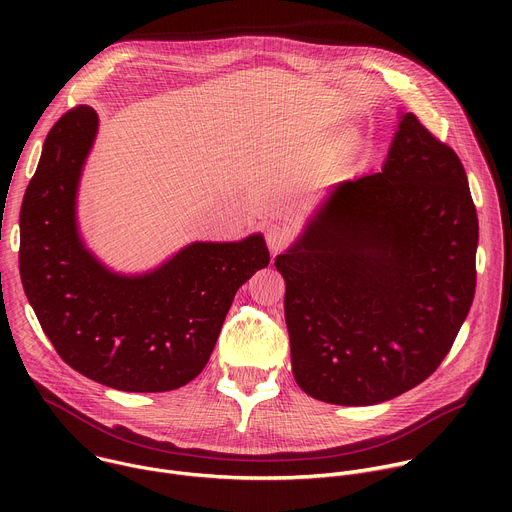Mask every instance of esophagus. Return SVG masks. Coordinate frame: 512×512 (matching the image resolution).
Returning a JSON list of instances; mask_svg holds the SVG:
<instances>
[{
  "label": "esophagus",
  "instance_id": "obj_1",
  "mask_svg": "<svg viewBox=\"0 0 512 512\" xmlns=\"http://www.w3.org/2000/svg\"><path fill=\"white\" fill-rule=\"evenodd\" d=\"M265 241H267V247L271 249L273 257L283 251L289 243V231L283 227V225H269L267 231H265Z\"/></svg>",
  "mask_w": 512,
  "mask_h": 512
}]
</instances>
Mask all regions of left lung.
Listing matches in <instances>:
<instances>
[{
	"instance_id": "1",
	"label": "left lung",
	"mask_w": 512,
	"mask_h": 512,
	"mask_svg": "<svg viewBox=\"0 0 512 512\" xmlns=\"http://www.w3.org/2000/svg\"><path fill=\"white\" fill-rule=\"evenodd\" d=\"M478 216L466 170L413 113L377 174L332 188L275 267L291 371L332 405H377L423 383L474 300Z\"/></svg>"
}]
</instances>
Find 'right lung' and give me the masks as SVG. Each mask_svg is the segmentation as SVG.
<instances>
[{
	"label": "right lung",
	"instance_id": "right-lung-1",
	"mask_svg": "<svg viewBox=\"0 0 512 512\" xmlns=\"http://www.w3.org/2000/svg\"><path fill=\"white\" fill-rule=\"evenodd\" d=\"M97 129L95 109L79 105L46 135L20 212L24 291L68 367L117 391H172L206 367L237 289L269 265V251L255 233L190 243L139 275L103 265L77 223Z\"/></svg>",
	"mask_w": 512,
	"mask_h": 512
}]
</instances>
